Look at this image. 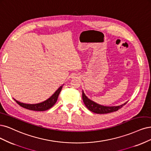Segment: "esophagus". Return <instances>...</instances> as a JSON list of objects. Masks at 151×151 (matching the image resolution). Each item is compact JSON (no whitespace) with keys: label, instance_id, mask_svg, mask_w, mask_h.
I'll return each mask as SVG.
<instances>
[{"label":"esophagus","instance_id":"34e87169","mask_svg":"<svg viewBox=\"0 0 151 151\" xmlns=\"http://www.w3.org/2000/svg\"><path fill=\"white\" fill-rule=\"evenodd\" d=\"M78 77V76H77V77Z\"/></svg>","mask_w":151,"mask_h":151}]
</instances>
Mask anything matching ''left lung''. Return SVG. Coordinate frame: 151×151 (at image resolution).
Instances as JSON below:
<instances>
[{
  "label": "left lung",
  "instance_id": "left-lung-1",
  "mask_svg": "<svg viewBox=\"0 0 151 151\" xmlns=\"http://www.w3.org/2000/svg\"><path fill=\"white\" fill-rule=\"evenodd\" d=\"M82 99L86 107L91 112L93 113H96V114H107V113L115 112L118 111L119 109L122 108L123 106L126 105L127 104V102H126L124 104H123L121 106H104L99 104H97L95 102H93L91 99H89L86 96L83 91H82Z\"/></svg>",
  "mask_w": 151,
  "mask_h": 151
}]
</instances>
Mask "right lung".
Wrapping results in <instances>:
<instances>
[{"label":"right lung","instance_id":"add662e5","mask_svg":"<svg viewBox=\"0 0 151 151\" xmlns=\"http://www.w3.org/2000/svg\"><path fill=\"white\" fill-rule=\"evenodd\" d=\"M63 85L61 86L59 89L57 90L54 94L50 97L48 99H47L46 101L38 103V104H25L22 102H20L17 101V100H15V99H14L16 101V102L18 104L19 106L21 107L25 108L27 109H29V110L31 111H44L46 110H48V109H50L52 107L55 102L58 101V96L59 95V93L62 90V88Z\"/></svg>","mask_w":151,"mask_h":151}]
</instances>
